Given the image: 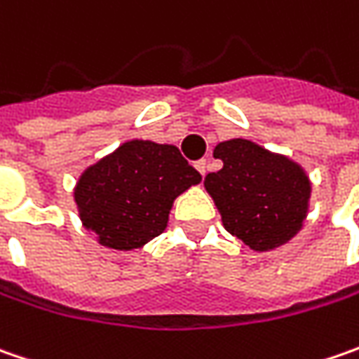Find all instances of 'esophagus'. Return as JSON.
Masks as SVG:
<instances>
[{"mask_svg":"<svg viewBox=\"0 0 359 359\" xmlns=\"http://www.w3.org/2000/svg\"><path fill=\"white\" fill-rule=\"evenodd\" d=\"M194 165H196V170H198L201 175H205V173H208V161H205V159H198Z\"/></svg>","mask_w":359,"mask_h":359,"instance_id":"1","label":"esophagus"}]
</instances>
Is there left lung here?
<instances>
[{
  "label": "left lung",
  "instance_id": "obj_1",
  "mask_svg": "<svg viewBox=\"0 0 359 359\" xmlns=\"http://www.w3.org/2000/svg\"><path fill=\"white\" fill-rule=\"evenodd\" d=\"M219 172L203 186L214 198L224 228L245 245L268 252L296 236L310 200V180L292 159L273 156L248 140L215 145Z\"/></svg>",
  "mask_w": 359,
  "mask_h": 359
}]
</instances>
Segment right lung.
Returning <instances> with one entry per match:
<instances>
[{
  "label": "right lung",
  "mask_w": 359,
  "mask_h": 359,
  "mask_svg": "<svg viewBox=\"0 0 359 359\" xmlns=\"http://www.w3.org/2000/svg\"><path fill=\"white\" fill-rule=\"evenodd\" d=\"M200 182L175 145L133 140L88 168L74 198L83 226L102 245L133 250L158 238L173 200Z\"/></svg>",
  "instance_id": "add662e5"
}]
</instances>
